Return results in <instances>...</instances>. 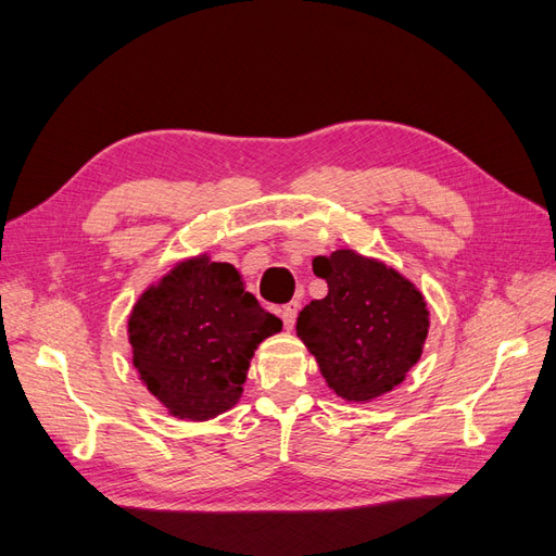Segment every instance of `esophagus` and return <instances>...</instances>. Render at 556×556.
Masks as SVG:
<instances>
[{"instance_id":"obj_1","label":"esophagus","mask_w":556,"mask_h":556,"mask_svg":"<svg viewBox=\"0 0 556 556\" xmlns=\"http://www.w3.org/2000/svg\"><path fill=\"white\" fill-rule=\"evenodd\" d=\"M298 309H300V304H298V302H289V304H283V307L279 309V316H281V320H283L286 330H291V328L295 326V316H298Z\"/></svg>"}]
</instances>
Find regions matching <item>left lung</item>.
Returning a JSON list of instances; mask_svg holds the SVG:
<instances>
[{"mask_svg":"<svg viewBox=\"0 0 556 556\" xmlns=\"http://www.w3.org/2000/svg\"><path fill=\"white\" fill-rule=\"evenodd\" d=\"M328 295L298 316V337L316 357L326 383L346 402L365 404L400 386L429 330L422 293L395 267L353 249L312 261Z\"/></svg>","mask_w":556,"mask_h":556,"instance_id":"obj_1","label":"left lung"}]
</instances>
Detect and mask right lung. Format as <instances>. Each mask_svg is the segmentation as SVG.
Segmentation results:
<instances>
[{"label": "right lung", "instance_id": "1", "mask_svg": "<svg viewBox=\"0 0 556 556\" xmlns=\"http://www.w3.org/2000/svg\"><path fill=\"white\" fill-rule=\"evenodd\" d=\"M281 320L244 291L230 263H177L138 298L129 344L142 386L180 420H210L238 404L249 363Z\"/></svg>", "mask_w": 556, "mask_h": 556}]
</instances>
